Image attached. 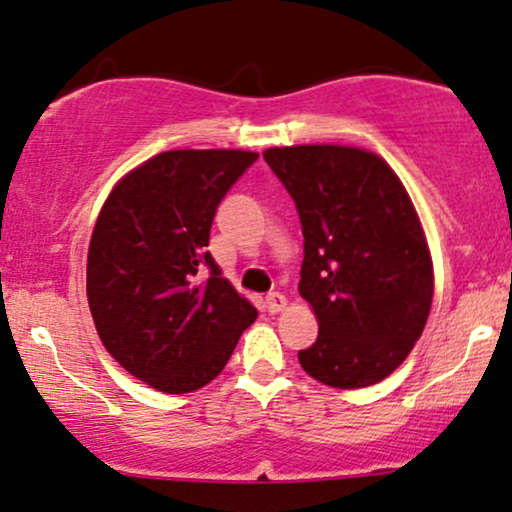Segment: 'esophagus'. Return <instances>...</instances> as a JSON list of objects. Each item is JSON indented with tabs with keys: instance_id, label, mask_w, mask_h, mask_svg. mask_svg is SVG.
Returning a JSON list of instances; mask_svg holds the SVG:
<instances>
[{
	"instance_id": "34e87169",
	"label": "esophagus",
	"mask_w": 512,
	"mask_h": 512,
	"mask_svg": "<svg viewBox=\"0 0 512 512\" xmlns=\"http://www.w3.org/2000/svg\"><path fill=\"white\" fill-rule=\"evenodd\" d=\"M285 304H287V300H285L283 295H280V292H271V295L266 297V309H268V314L283 312Z\"/></svg>"
}]
</instances>
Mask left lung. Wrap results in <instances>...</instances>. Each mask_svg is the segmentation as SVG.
I'll list each match as a JSON object with an SVG mask.
<instances>
[{
  "mask_svg": "<svg viewBox=\"0 0 512 512\" xmlns=\"http://www.w3.org/2000/svg\"><path fill=\"white\" fill-rule=\"evenodd\" d=\"M263 159L302 222L300 295L319 336L300 365L338 389L382 382L421 338L433 302V261L404 183L358 147H273Z\"/></svg>",
  "mask_w": 512,
  "mask_h": 512,
  "instance_id": "obj_1",
  "label": "left lung"
}]
</instances>
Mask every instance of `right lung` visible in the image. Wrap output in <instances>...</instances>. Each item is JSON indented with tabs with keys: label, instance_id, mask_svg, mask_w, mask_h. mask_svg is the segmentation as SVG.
Masks as SVG:
<instances>
[{
	"label": "right lung",
	"instance_id": "right-lung-1",
	"mask_svg": "<svg viewBox=\"0 0 512 512\" xmlns=\"http://www.w3.org/2000/svg\"><path fill=\"white\" fill-rule=\"evenodd\" d=\"M256 159L241 149L162 152L103 203L86 258L91 317L108 353L159 392L215 380L256 321L205 249L217 205Z\"/></svg>",
	"mask_w": 512,
	"mask_h": 512
}]
</instances>
